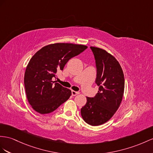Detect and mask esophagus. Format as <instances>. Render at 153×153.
<instances>
[{
    "instance_id": "esophagus-1",
    "label": "esophagus",
    "mask_w": 153,
    "mask_h": 153,
    "mask_svg": "<svg viewBox=\"0 0 153 153\" xmlns=\"http://www.w3.org/2000/svg\"><path fill=\"white\" fill-rule=\"evenodd\" d=\"M79 94V92H76V91H72V95L73 96H76L77 94Z\"/></svg>"
}]
</instances>
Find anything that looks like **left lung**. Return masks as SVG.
Segmentation results:
<instances>
[{
    "mask_svg": "<svg viewBox=\"0 0 153 153\" xmlns=\"http://www.w3.org/2000/svg\"><path fill=\"white\" fill-rule=\"evenodd\" d=\"M96 61V83L98 92L87 97V103L81 109L86 123L97 126L106 123L118 109L123 98L125 80L122 68L116 58L105 50L91 46Z\"/></svg>",
    "mask_w": 153,
    "mask_h": 153,
    "instance_id": "obj_1",
    "label": "left lung"
}]
</instances>
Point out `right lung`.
<instances>
[{
    "label": "right lung",
    "instance_id": "obj_1",
    "mask_svg": "<svg viewBox=\"0 0 153 153\" xmlns=\"http://www.w3.org/2000/svg\"><path fill=\"white\" fill-rule=\"evenodd\" d=\"M87 48L81 45L55 43L44 46L31 58L24 83L27 99L35 111L41 114H48L69 99L71 91L53 79L70 59Z\"/></svg>",
    "mask_w": 153,
    "mask_h": 153
}]
</instances>
